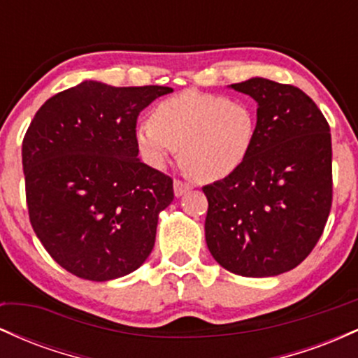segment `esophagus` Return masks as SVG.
<instances>
[{
  "mask_svg": "<svg viewBox=\"0 0 358 358\" xmlns=\"http://www.w3.org/2000/svg\"><path fill=\"white\" fill-rule=\"evenodd\" d=\"M192 190V185L187 182H182V180H175L173 182V192L176 196H183L185 193Z\"/></svg>",
  "mask_w": 358,
  "mask_h": 358,
  "instance_id": "esophagus-1",
  "label": "esophagus"
}]
</instances>
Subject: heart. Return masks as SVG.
Segmentation results:
<instances>
[{"label": "heart", "instance_id": "1", "mask_svg": "<svg viewBox=\"0 0 358 358\" xmlns=\"http://www.w3.org/2000/svg\"><path fill=\"white\" fill-rule=\"evenodd\" d=\"M257 117L244 101L185 90L159 102L151 121L139 122L134 141L153 166L180 148V163L200 182H215L239 168L254 145Z\"/></svg>", "mask_w": 358, "mask_h": 358}]
</instances>
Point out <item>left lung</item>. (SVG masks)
<instances>
[{"mask_svg":"<svg viewBox=\"0 0 358 358\" xmlns=\"http://www.w3.org/2000/svg\"><path fill=\"white\" fill-rule=\"evenodd\" d=\"M229 87L257 102L248 158L205 185L207 248L224 269L269 278L294 269L322 237L331 207L330 126L303 90L252 77Z\"/></svg>","mask_w":358,"mask_h":358,"instance_id":"1","label":"left lung"}]
</instances>
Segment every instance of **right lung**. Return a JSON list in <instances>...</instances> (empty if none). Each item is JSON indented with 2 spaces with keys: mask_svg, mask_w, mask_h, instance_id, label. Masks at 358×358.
I'll return each mask as SVG.
<instances>
[{
  "mask_svg": "<svg viewBox=\"0 0 358 358\" xmlns=\"http://www.w3.org/2000/svg\"><path fill=\"white\" fill-rule=\"evenodd\" d=\"M163 85L84 80L50 97L28 127L22 158L31 227L69 273L104 282L136 271L155 245L173 180L145 165L136 119Z\"/></svg>",
  "mask_w": 358,
  "mask_h": 358,
  "instance_id": "1",
  "label": "right lung"
}]
</instances>
